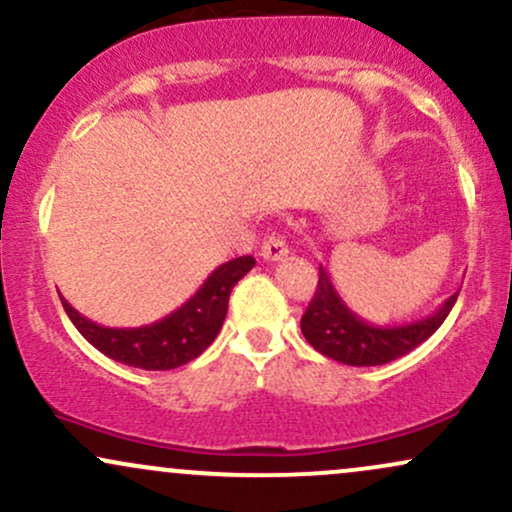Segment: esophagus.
Listing matches in <instances>:
<instances>
[{
  "instance_id": "esophagus-1",
  "label": "esophagus",
  "mask_w": 512,
  "mask_h": 512,
  "mask_svg": "<svg viewBox=\"0 0 512 512\" xmlns=\"http://www.w3.org/2000/svg\"><path fill=\"white\" fill-rule=\"evenodd\" d=\"M260 252H262V257L267 262H279V260H284L286 255H289V245H286L284 238L272 233V236L264 238Z\"/></svg>"
}]
</instances>
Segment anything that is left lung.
Instances as JSON below:
<instances>
[{"instance_id": "8db88e82", "label": "left lung", "mask_w": 512, "mask_h": 512, "mask_svg": "<svg viewBox=\"0 0 512 512\" xmlns=\"http://www.w3.org/2000/svg\"><path fill=\"white\" fill-rule=\"evenodd\" d=\"M455 301L457 293H452L436 313L404 325H370L344 303L320 264V279L301 317V332L313 349L346 366H383L424 344L443 325Z\"/></svg>"}]
</instances>
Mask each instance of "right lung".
<instances>
[{"label":"right lung","instance_id":"add662e5","mask_svg":"<svg viewBox=\"0 0 512 512\" xmlns=\"http://www.w3.org/2000/svg\"><path fill=\"white\" fill-rule=\"evenodd\" d=\"M255 267V257L245 255L223 262L207 276L195 296L178 310L144 327H103L88 320L62 298L64 310L76 330L101 354L125 366L144 370H170L190 363L221 332L233 286Z\"/></svg>","mask_w":512,"mask_h":512}]
</instances>
